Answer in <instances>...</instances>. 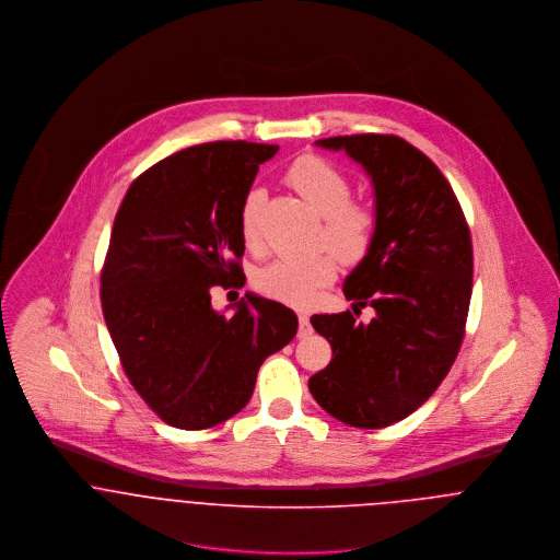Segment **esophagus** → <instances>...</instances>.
<instances>
[{
  "instance_id": "1",
  "label": "esophagus",
  "mask_w": 560,
  "mask_h": 560,
  "mask_svg": "<svg viewBox=\"0 0 560 560\" xmlns=\"http://www.w3.org/2000/svg\"><path fill=\"white\" fill-rule=\"evenodd\" d=\"M298 319H300V336H308L313 334V325H311V317L306 313H298Z\"/></svg>"
}]
</instances>
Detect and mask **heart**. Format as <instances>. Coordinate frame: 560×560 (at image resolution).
Segmentation results:
<instances>
[{
    "mask_svg": "<svg viewBox=\"0 0 560 560\" xmlns=\"http://www.w3.org/2000/svg\"><path fill=\"white\" fill-rule=\"evenodd\" d=\"M287 183L325 218L323 243L342 262H360L373 247L377 220L371 209L351 205L349 178L329 161L317 155H306L293 161L287 170ZM262 205V191L252 189L241 205V237L247 247L258 245V213ZM336 260L319 256L311 260L280 258L262 267L254 284L256 289L278 302L293 306H308L317 291L334 282Z\"/></svg>",
    "mask_w": 560,
    "mask_h": 560,
    "instance_id": "heart-1",
    "label": "heart"
}]
</instances>
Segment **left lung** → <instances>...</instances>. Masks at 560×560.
<instances>
[{"mask_svg":"<svg viewBox=\"0 0 560 560\" xmlns=\"http://www.w3.org/2000/svg\"><path fill=\"white\" fill-rule=\"evenodd\" d=\"M345 151L373 183L377 231L345 278L351 308L376 319L315 315L331 362L308 388L336 420L382 429L407 418L448 375L472 298V241L453 187L438 165L397 136H338L315 142Z\"/></svg>","mask_w":560,"mask_h":560,"instance_id":"8db88e82","label":"left lung"}]
</instances>
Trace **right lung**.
<instances>
[{
    "mask_svg": "<svg viewBox=\"0 0 560 560\" xmlns=\"http://www.w3.org/2000/svg\"><path fill=\"white\" fill-rule=\"evenodd\" d=\"M278 147L209 142L140 174L112 229L101 304L122 369L176 429H209L240 413L265 358L298 334L280 302L245 293L226 317L211 289H241V205Z\"/></svg>",
    "mask_w": 560,
    "mask_h": 560,
    "instance_id": "add662e5",
    "label": "right lung"
}]
</instances>
